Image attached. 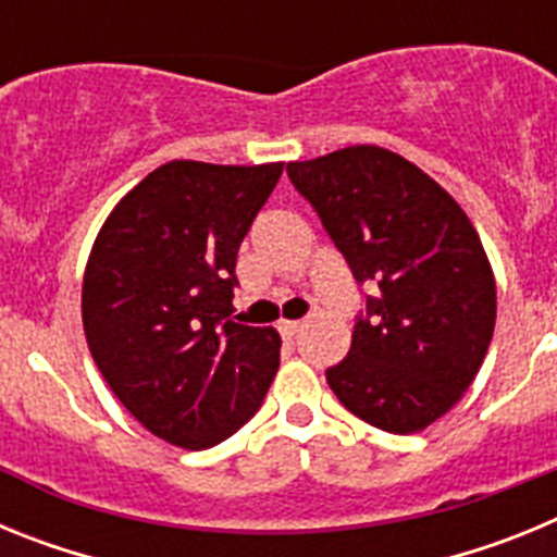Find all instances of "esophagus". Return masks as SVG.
<instances>
[{"mask_svg": "<svg viewBox=\"0 0 557 557\" xmlns=\"http://www.w3.org/2000/svg\"><path fill=\"white\" fill-rule=\"evenodd\" d=\"M278 332H282L284 339H293L295 334L301 332V323H298V321H282V323H278Z\"/></svg>", "mask_w": 557, "mask_h": 557, "instance_id": "1", "label": "esophagus"}]
</instances>
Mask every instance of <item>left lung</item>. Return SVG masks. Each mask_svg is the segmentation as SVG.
<instances>
[{"label":"left lung","instance_id":"8db88e82","mask_svg":"<svg viewBox=\"0 0 557 557\" xmlns=\"http://www.w3.org/2000/svg\"><path fill=\"white\" fill-rule=\"evenodd\" d=\"M357 282H376L326 382L348 412L410 435L446 416L488 354L496 278L469 214L398 152L354 145L289 161Z\"/></svg>","mask_w":557,"mask_h":557}]
</instances>
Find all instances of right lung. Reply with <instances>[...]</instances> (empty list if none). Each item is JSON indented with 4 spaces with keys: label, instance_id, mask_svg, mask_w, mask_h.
Returning a JSON list of instances; mask_svg holds the SVG:
<instances>
[{
    "label": "right lung",
    "instance_id": "1",
    "mask_svg": "<svg viewBox=\"0 0 557 557\" xmlns=\"http://www.w3.org/2000/svg\"><path fill=\"white\" fill-rule=\"evenodd\" d=\"M284 164L170 161L127 191L83 273V332L147 432L209 449L262 407L282 337L231 321L236 250Z\"/></svg>",
    "mask_w": 557,
    "mask_h": 557
}]
</instances>
